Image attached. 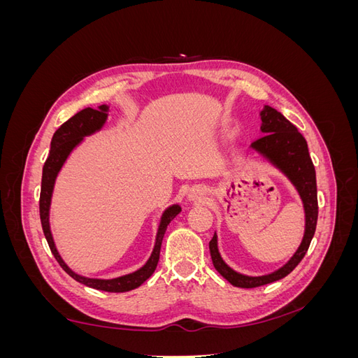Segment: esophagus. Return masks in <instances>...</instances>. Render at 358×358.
Returning a JSON list of instances; mask_svg holds the SVG:
<instances>
[{
    "mask_svg": "<svg viewBox=\"0 0 358 358\" xmlns=\"http://www.w3.org/2000/svg\"><path fill=\"white\" fill-rule=\"evenodd\" d=\"M201 197H203V192L200 189H192L188 196L189 200H200Z\"/></svg>",
    "mask_w": 358,
    "mask_h": 358,
    "instance_id": "1",
    "label": "esophagus"
}]
</instances>
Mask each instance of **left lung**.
<instances>
[{"mask_svg":"<svg viewBox=\"0 0 358 358\" xmlns=\"http://www.w3.org/2000/svg\"><path fill=\"white\" fill-rule=\"evenodd\" d=\"M262 131L264 133V136L257 138L251 146L258 150L259 154H263L266 158L272 161L294 183V187L297 188L303 200V206H305L306 229L297 252L292 255V258L284 267H280L270 275L257 278L237 273L222 262L218 252V243H216L215 233L212 241L209 242L212 263L221 276L229 280L231 285L239 288L262 287L289 275L308 252L312 237L315 234L318 221L315 167H313V162L310 159L305 137L301 136L296 125H292L282 113H279L270 106H266L264 110L262 112Z\"/></svg>","mask_w":358,"mask_h":358,"instance_id":"1","label":"left lung"}]
</instances>
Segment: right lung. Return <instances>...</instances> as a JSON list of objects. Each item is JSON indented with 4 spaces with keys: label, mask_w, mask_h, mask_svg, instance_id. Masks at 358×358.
<instances>
[{
    "label": "right lung",
    "mask_w": 358,
    "mask_h": 358,
    "mask_svg": "<svg viewBox=\"0 0 358 358\" xmlns=\"http://www.w3.org/2000/svg\"><path fill=\"white\" fill-rule=\"evenodd\" d=\"M107 117V106H100L99 110L91 109V107H86V109L76 113L73 117H70L67 122H64L52 137L50 142V152L49 157L43 166V176H41V191H40V220L43 233H45L46 241L49 243L50 251L53 257L57 258L59 266L66 270V272L78 282L91 287L95 289L101 291H109V292H125L131 291L137 287L142 285L145 280L155 272L158 259H159V249L162 243V237L167 230V225L170 221L175 218V216L180 212V208L178 204L170 206V208L162 213L161 222L158 227V234L155 246L148 263L142 267L136 270L134 273H129L121 278L115 279H92V278H85L78 273H74L69 266L62 262L59 257L55 243H53L52 234H50V227H49V208H50V199H52V191H53V183H55L58 171L61 170L64 161L67 159L69 154L73 150V148L82 142L85 136H90L96 129H100L103 124L106 122Z\"/></svg>",
    "instance_id": "1"
}]
</instances>
